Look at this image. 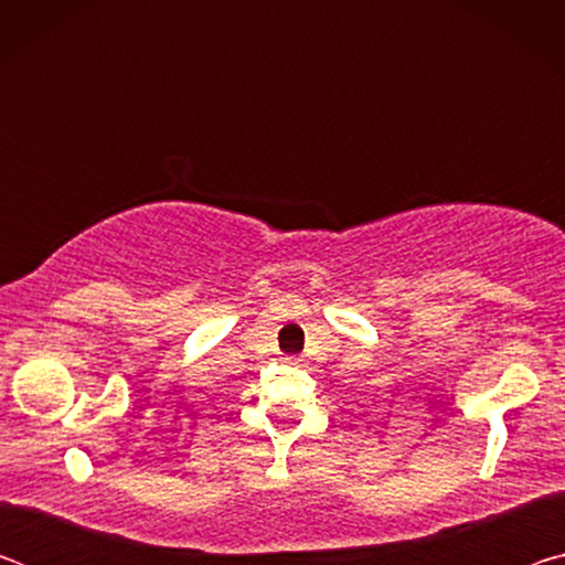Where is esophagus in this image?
I'll list each match as a JSON object with an SVG mask.
<instances>
[{
  "label": "esophagus",
  "mask_w": 565,
  "mask_h": 565,
  "mask_svg": "<svg viewBox=\"0 0 565 565\" xmlns=\"http://www.w3.org/2000/svg\"><path fill=\"white\" fill-rule=\"evenodd\" d=\"M281 361L286 363V366H299V363H301V359H299V356H284Z\"/></svg>",
  "instance_id": "esophagus-1"
}]
</instances>
